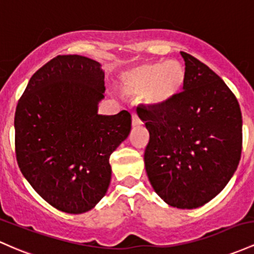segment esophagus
Returning <instances> with one entry per match:
<instances>
[{"mask_svg":"<svg viewBox=\"0 0 254 254\" xmlns=\"http://www.w3.org/2000/svg\"><path fill=\"white\" fill-rule=\"evenodd\" d=\"M140 125H141L140 119L138 118V115H136V114H133L132 115V126L136 127V126H140Z\"/></svg>","mask_w":254,"mask_h":254,"instance_id":"34e87169","label":"esophagus"}]
</instances>
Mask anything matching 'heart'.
<instances>
[{
  "instance_id": "obj_1",
  "label": "heart",
  "mask_w": 254,
  "mask_h": 254,
  "mask_svg": "<svg viewBox=\"0 0 254 254\" xmlns=\"http://www.w3.org/2000/svg\"><path fill=\"white\" fill-rule=\"evenodd\" d=\"M185 68L175 60L146 62L130 68L121 76L122 89L141 96L151 108H162L180 93L185 84Z\"/></svg>"
}]
</instances>
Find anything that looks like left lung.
<instances>
[{
	"mask_svg": "<svg viewBox=\"0 0 254 254\" xmlns=\"http://www.w3.org/2000/svg\"><path fill=\"white\" fill-rule=\"evenodd\" d=\"M185 84L169 104L141 107L150 133L144 153L151 186L168 205L196 209L226 187L241 157L240 105L206 64L181 51Z\"/></svg>",
	"mask_w": 254,
	"mask_h": 254,
	"instance_id": "1",
	"label": "left lung"
}]
</instances>
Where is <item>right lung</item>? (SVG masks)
Instances as JSON below:
<instances>
[{
    "mask_svg": "<svg viewBox=\"0 0 254 254\" xmlns=\"http://www.w3.org/2000/svg\"><path fill=\"white\" fill-rule=\"evenodd\" d=\"M104 70L59 55L31 76L14 119L16 161L33 190L67 213L93 209L112 179L110 155L130 132V114L99 115Z\"/></svg>",
    "mask_w": 254,
    "mask_h": 254,
    "instance_id": "add662e5",
    "label": "right lung"
}]
</instances>
